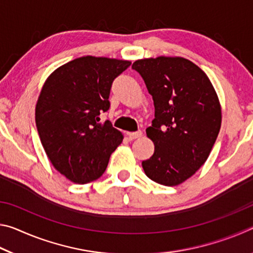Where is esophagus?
Wrapping results in <instances>:
<instances>
[{
    "label": "esophagus",
    "mask_w": 253,
    "mask_h": 253,
    "mask_svg": "<svg viewBox=\"0 0 253 253\" xmlns=\"http://www.w3.org/2000/svg\"><path fill=\"white\" fill-rule=\"evenodd\" d=\"M143 132L138 130V131H134V132H128V137H129V139H136V138H139V137H142Z\"/></svg>",
    "instance_id": "obj_1"
}]
</instances>
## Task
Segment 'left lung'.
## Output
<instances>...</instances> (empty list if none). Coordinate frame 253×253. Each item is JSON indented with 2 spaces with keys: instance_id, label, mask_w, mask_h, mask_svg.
Returning a JSON list of instances; mask_svg holds the SVG:
<instances>
[{
  "instance_id": "1",
  "label": "left lung",
  "mask_w": 253,
  "mask_h": 253,
  "mask_svg": "<svg viewBox=\"0 0 253 253\" xmlns=\"http://www.w3.org/2000/svg\"><path fill=\"white\" fill-rule=\"evenodd\" d=\"M131 68L142 76L155 107L146 129L155 151L143 161L144 172L162 185H178L212 151L222 122L219 97L207 74L185 58L139 59Z\"/></svg>"
}]
</instances>
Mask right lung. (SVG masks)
<instances>
[{"label":"right lung","mask_w":253,"mask_h":253,"mask_svg":"<svg viewBox=\"0 0 253 253\" xmlns=\"http://www.w3.org/2000/svg\"><path fill=\"white\" fill-rule=\"evenodd\" d=\"M128 60L77 58L55 69L42 85L36 124L53 168L69 181L99 178L124 136L99 115L109 109L111 84L130 66Z\"/></svg>","instance_id":"1"}]
</instances>
